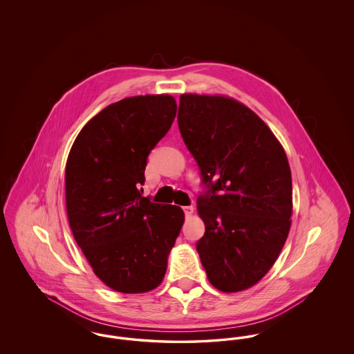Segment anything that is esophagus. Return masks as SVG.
Listing matches in <instances>:
<instances>
[{"label": "esophagus", "instance_id": "esophagus-1", "mask_svg": "<svg viewBox=\"0 0 354 354\" xmlns=\"http://www.w3.org/2000/svg\"><path fill=\"white\" fill-rule=\"evenodd\" d=\"M183 211H185V218H189L194 214V207L192 205H187V207H183Z\"/></svg>", "mask_w": 354, "mask_h": 354}]
</instances>
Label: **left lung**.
<instances>
[{
	"instance_id": "1",
	"label": "left lung",
	"mask_w": 354,
	"mask_h": 354,
	"mask_svg": "<svg viewBox=\"0 0 354 354\" xmlns=\"http://www.w3.org/2000/svg\"><path fill=\"white\" fill-rule=\"evenodd\" d=\"M178 124L205 192L196 243L209 283L239 292L260 281L290 228L292 175L286 151L251 109L219 95H180Z\"/></svg>"
}]
</instances>
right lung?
<instances>
[{"mask_svg": "<svg viewBox=\"0 0 354 354\" xmlns=\"http://www.w3.org/2000/svg\"><path fill=\"white\" fill-rule=\"evenodd\" d=\"M176 115L171 95L124 98L90 119L68 153L71 232L102 281L122 293L159 286L185 214L140 195L147 158Z\"/></svg>", "mask_w": 354, "mask_h": 354, "instance_id": "obj_1", "label": "right lung"}]
</instances>
